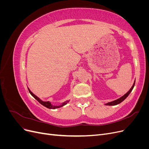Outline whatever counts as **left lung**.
Wrapping results in <instances>:
<instances>
[{
  "instance_id": "left-lung-1",
  "label": "left lung",
  "mask_w": 149,
  "mask_h": 149,
  "mask_svg": "<svg viewBox=\"0 0 149 149\" xmlns=\"http://www.w3.org/2000/svg\"><path fill=\"white\" fill-rule=\"evenodd\" d=\"M134 85H135V82H134L133 86H132V88H130L129 91L127 93L125 94L124 96H123L121 97L118 99V100H115L114 101H112V102H108V103L106 104V105H107V106H115V105L118 104L120 103L121 102H123L125 100V99L129 95V94L130 93V92L132 91V90L133 89V88L134 87Z\"/></svg>"
}]
</instances>
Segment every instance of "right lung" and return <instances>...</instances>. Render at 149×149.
Returning a JSON list of instances; mask_svg holds the SVG:
<instances>
[{
  "label": "right lung",
  "instance_id": "1",
  "mask_svg": "<svg viewBox=\"0 0 149 149\" xmlns=\"http://www.w3.org/2000/svg\"><path fill=\"white\" fill-rule=\"evenodd\" d=\"M28 89H29V93L31 94V95L36 100H37L40 104H42L43 106H44L45 107H47V108H48V109H56V108H59V107H62V106H65V104H66L68 103V101H66V102H63V104H61V106H53V105H52V104L49 102V101H47V102H44V101H42L41 100H40V99L37 96H35L34 94H33L32 93H31V91H30V90L28 88Z\"/></svg>",
  "mask_w": 149,
  "mask_h": 149
}]
</instances>
